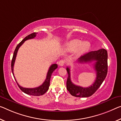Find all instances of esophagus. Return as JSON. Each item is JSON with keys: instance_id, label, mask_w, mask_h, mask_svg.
<instances>
[{"instance_id": "34e87169", "label": "esophagus", "mask_w": 121, "mask_h": 121, "mask_svg": "<svg viewBox=\"0 0 121 121\" xmlns=\"http://www.w3.org/2000/svg\"><path fill=\"white\" fill-rule=\"evenodd\" d=\"M65 63V60H63V59H62V60H60L59 61L58 64H59V66H62L63 65H64Z\"/></svg>"}]
</instances>
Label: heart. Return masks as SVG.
Returning a JSON list of instances; mask_svg holds the SVG:
<instances>
[{
	"mask_svg": "<svg viewBox=\"0 0 121 121\" xmlns=\"http://www.w3.org/2000/svg\"><path fill=\"white\" fill-rule=\"evenodd\" d=\"M90 43L88 41H83L77 39H72L66 44L65 49L68 51H76V55L77 56L84 55L90 49Z\"/></svg>",
	"mask_w": 121,
	"mask_h": 121,
	"instance_id": "b5f03b06",
	"label": "heart"
}]
</instances>
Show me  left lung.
<instances>
[{
	"instance_id": "left-lung-1",
	"label": "left lung",
	"mask_w": 121,
	"mask_h": 121,
	"mask_svg": "<svg viewBox=\"0 0 121 121\" xmlns=\"http://www.w3.org/2000/svg\"><path fill=\"white\" fill-rule=\"evenodd\" d=\"M96 61L94 69L96 72V78L95 82L90 86L87 88L78 86L74 84L70 78V69L67 67L68 77L66 81V89L71 95L77 97H87L92 95L99 88L105 78L108 72V53L104 49L97 51H91L80 57L77 62L80 63H91Z\"/></svg>"
}]
</instances>
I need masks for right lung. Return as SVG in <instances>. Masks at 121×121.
<instances>
[{
	"label": "right lung",
	"mask_w": 121,
	"mask_h": 121,
	"mask_svg": "<svg viewBox=\"0 0 121 121\" xmlns=\"http://www.w3.org/2000/svg\"><path fill=\"white\" fill-rule=\"evenodd\" d=\"M37 33V32H34L28 35V36L26 37L22 42H20L18 44V45L17 46V47L16 48V49L14 51V53H13V57L12 59V62H11V70H12L13 75V77L14 78V79H15L16 82L17 83L18 86H19V88L20 89V90H21L22 91L24 92V93H25V94H26L27 95H32V96L43 95H44L46 91H47L48 89L49 88L50 78H51L52 73V72L54 71V70L55 69H56L57 67H58V65H57V64H53L51 65V66L49 68V70H48L47 75H46V79L45 80V81L44 82V83H43L41 85H40L39 86L37 87V88H23V87L20 86V85L18 84V83H17V82L15 77H14V73H13L14 64V62H15L16 58L17 56V54L18 49H19V48L21 46L22 44L25 42V41H26V40L34 38L36 36Z\"/></svg>",
	"instance_id": "right-lung-1"
}]
</instances>
